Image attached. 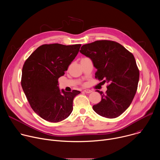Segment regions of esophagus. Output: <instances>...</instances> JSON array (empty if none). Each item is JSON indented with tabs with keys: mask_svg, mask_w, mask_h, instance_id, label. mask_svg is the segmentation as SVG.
Returning <instances> with one entry per match:
<instances>
[{
	"mask_svg": "<svg viewBox=\"0 0 160 160\" xmlns=\"http://www.w3.org/2000/svg\"><path fill=\"white\" fill-rule=\"evenodd\" d=\"M84 92L85 93H87V94H89V93H91L92 92V91L91 90H89V89H86V90H84Z\"/></svg>",
	"mask_w": 160,
	"mask_h": 160,
	"instance_id": "obj_1",
	"label": "esophagus"
}]
</instances>
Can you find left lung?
Masks as SVG:
<instances>
[{
  "mask_svg": "<svg viewBox=\"0 0 160 160\" xmlns=\"http://www.w3.org/2000/svg\"><path fill=\"white\" fill-rule=\"evenodd\" d=\"M80 52L92 61L96 78L107 82L108 90L101 102L93 106L98 115L115 118L130 106L138 89L139 70L133 55L119 43L97 40L82 45Z\"/></svg>",
  "mask_w": 160,
  "mask_h": 160,
  "instance_id": "left-lung-1",
  "label": "left lung"
}]
</instances>
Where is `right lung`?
Masks as SVG:
<instances>
[{
    "label": "right lung",
    "instance_id": "right-lung-1",
    "mask_svg": "<svg viewBox=\"0 0 160 160\" xmlns=\"http://www.w3.org/2000/svg\"><path fill=\"white\" fill-rule=\"evenodd\" d=\"M81 44H43L25 61L21 83L32 109L45 120L59 122L70 116L74 98L80 93L61 92L58 79L77 56Z\"/></svg>",
    "mask_w": 160,
    "mask_h": 160
}]
</instances>
